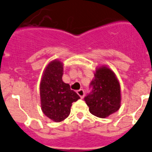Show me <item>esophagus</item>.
I'll use <instances>...</instances> for the list:
<instances>
[{"label": "esophagus", "mask_w": 152, "mask_h": 152, "mask_svg": "<svg viewBox=\"0 0 152 152\" xmlns=\"http://www.w3.org/2000/svg\"><path fill=\"white\" fill-rule=\"evenodd\" d=\"M77 94H78V95L80 96L81 99H83V98L84 97V95H85L84 90H83V89H80V90H77Z\"/></svg>", "instance_id": "1"}]
</instances>
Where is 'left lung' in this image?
Segmentation results:
<instances>
[{"mask_svg":"<svg viewBox=\"0 0 152 152\" xmlns=\"http://www.w3.org/2000/svg\"><path fill=\"white\" fill-rule=\"evenodd\" d=\"M90 85L93 86V90L84 100L93 115L106 118L120 109L121 85L111 69L107 66L97 67Z\"/></svg>","mask_w":152,"mask_h":152,"instance_id":"obj_1","label":"left lung"}]
</instances>
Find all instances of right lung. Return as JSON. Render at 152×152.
<instances>
[{
  "label": "right lung",
  "mask_w": 152,
  "mask_h": 152,
  "mask_svg": "<svg viewBox=\"0 0 152 152\" xmlns=\"http://www.w3.org/2000/svg\"><path fill=\"white\" fill-rule=\"evenodd\" d=\"M63 63L54 59L48 63L40 82L41 109L45 115L55 122L68 117L72 104L80 99L69 84L62 81Z\"/></svg>",
  "instance_id": "1"
}]
</instances>
